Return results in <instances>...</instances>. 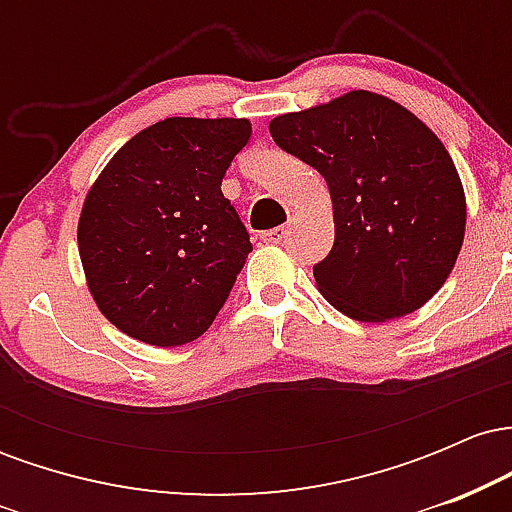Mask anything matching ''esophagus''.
<instances>
[{"label":"esophagus","mask_w":512,"mask_h":512,"mask_svg":"<svg viewBox=\"0 0 512 512\" xmlns=\"http://www.w3.org/2000/svg\"><path fill=\"white\" fill-rule=\"evenodd\" d=\"M286 236H289V226H276V228H269V231H264L262 240L269 245H276V243H284Z\"/></svg>","instance_id":"esophagus-1"}]
</instances>
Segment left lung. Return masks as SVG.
Masks as SVG:
<instances>
[{
	"label": "left lung",
	"instance_id": "8db88e82",
	"mask_svg": "<svg viewBox=\"0 0 512 512\" xmlns=\"http://www.w3.org/2000/svg\"><path fill=\"white\" fill-rule=\"evenodd\" d=\"M274 142L327 180L334 245L317 291L358 322H387L431 301L462 250L467 199L431 127L392 98L349 91L276 115Z\"/></svg>",
	"mask_w": 512,
	"mask_h": 512
}]
</instances>
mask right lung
Wrapping results in <instances>:
<instances>
[{
	"instance_id": "right-lung-1",
	"label": "right lung",
	"mask_w": 512,
	"mask_h": 512,
	"mask_svg": "<svg viewBox=\"0 0 512 512\" xmlns=\"http://www.w3.org/2000/svg\"><path fill=\"white\" fill-rule=\"evenodd\" d=\"M245 117H166L134 134L101 170L76 226L98 310L151 346L195 342L252 252L221 192L248 144Z\"/></svg>"
}]
</instances>
